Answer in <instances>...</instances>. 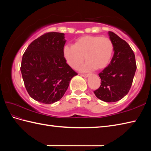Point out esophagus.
<instances>
[{
	"mask_svg": "<svg viewBox=\"0 0 151 151\" xmlns=\"http://www.w3.org/2000/svg\"><path fill=\"white\" fill-rule=\"evenodd\" d=\"M82 76H83V77L84 78H88L89 76V75H87V74H85V75H81Z\"/></svg>",
	"mask_w": 151,
	"mask_h": 151,
	"instance_id": "34e87169",
	"label": "esophagus"
}]
</instances>
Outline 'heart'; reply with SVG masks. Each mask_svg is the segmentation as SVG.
<instances>
[{
	"instance_id": "1",
	"label": "heart",
	"mask_w": 151,
	"mask_h": 151,
	"mask_svg": "<svg viewBox=\"0 0 151 151\" xmlns=\"http://www.w3.org/2000/svg\"><path fill=\"white\" fill-rule=\"evenodd\" d=\"M114 52V45L107 37L84 36L76 40L73 46L66 45L63 49V55L70 68L76 69L84 60L86 63L81 71L93 69L102 70L110 62Z\"/></svg>"
}]
</instances>
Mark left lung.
<instances>
[{
	"instance_id": "8db88e82",
	"label": "left lung",
	"mask_w": 151,
	"mask_h": 151,
	"mask_svg": "<svg viewBox=\"0 0 151 151\" xmlns=\"http://www.w3.org/2000/svg\"><path fill=\"white\" fill-rule=\"evenodd\" d=\"M108 35L114 54L110 63L99 74L101 84L94 93L101 101L112 102L121 100L129 93L137 67L129 45L112 32L109 31Z\"/></svg>"
}]
</instances>
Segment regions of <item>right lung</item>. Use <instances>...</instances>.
Returning <instances> with one entry per match:
<instances>
[{"instance_id":"right-lung-1","label":"right lung","mask_w":151,"mask_h":151,"mask_svg":"<svg viewBox=\"0 0 151 151\" xmlns=\"http://www.w3.org/2000/svg\"><path fill=\"white\" fill-rule=\"evenodd\" d=\"M65 34L48 32L32 42L21 65L27 91L35 101L50 104L65 94L70 80L77 75L63 55Z\"/></svg>"}]
</instances>
